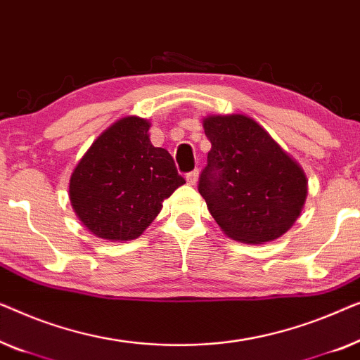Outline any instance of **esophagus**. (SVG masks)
I'll use <instances>...</instances> for the list:
<instances>
[{
  "mask_svg": "<svg viewBox=\"0 0 360 360\" xmlns=\"http://www.w3.org/2000/svg\"><path fill=\"white\" fill-rule=\"evenodd\" d=\"M197 178H199V169H192L186 174V181L189 186H194L197 182Z\"/></svg>",
  "mask_w": 360,
  "mask_h": 360,
  "instance_id": "esophagus-1",
  "label": "esophagus"
}]
</instances>
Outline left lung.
<instances>
[{
    "instance_id": "8db88e82",
    "label": "left lung",
    "mask_w": 360,
    "mask_h": 360,
    "mask_svg": "<svg viewBox=\"0 0 360 360\" xmlns=\"http://www.w3.org/2000/svg\"><path fill=\"white\" fill-rule=\"evenodd\" d=\"M204 129L212 148L197 189L220 229L252 245L282 236L305 204L300 166L246 115H212Z\"/></svg>"
}]
</instances>
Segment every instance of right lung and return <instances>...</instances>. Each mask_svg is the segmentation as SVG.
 Returning <instances> with one entry per match:
<instances>
[{"label": "right lung", "instance_id": "1", "mask_svg": "<svg viewBox=\"0 0 360 360\" xmlns=\"http://www.w3.org/2000/svg\"><path fill=\"white\" fill-rule=\"evenodd\" d=\"M150 124L125 117L101 134L70 179V200L93 235L110 241L139 238L161 202L184 178L165 148L148 139Z\"/></svg>", "mask_w": 360, "mask_h": 360}]
</instances>
